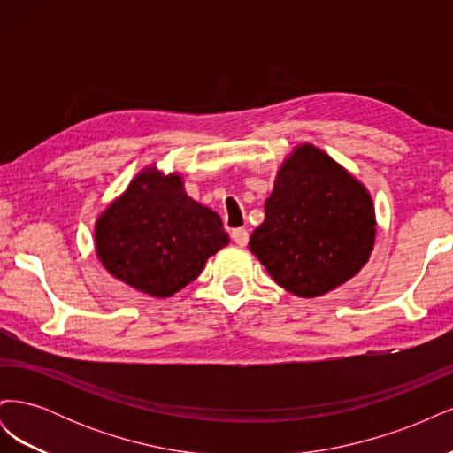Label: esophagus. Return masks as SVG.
I'll return each mask as SVG.
<instances>
[{
  "label": "esophagus",
  "mask_w": 453,
  "mask_h": 453,
  "mask_svg": "<svg viewBox=\"0 0 453 453\" xmlns=\"http://www.w3.org/2000/svg\"><path fill=\"white\" fill-rule=\"evenodd\" d=\"M232 240H234L236 245H240V248H245V245H248V242H250L248 230H245V228H234V230H232Z\"/></svg>",
  "instance_id": "1"
}]
</instances>
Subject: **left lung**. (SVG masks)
Instances as JSON below:
<instances>
[{"instance_id": "left-lung-1", "label": "left lung", "mask_w": 453, "mask_h": 453, "mask_svg": "<svg viewBox=\"0 0 453 453\" xmlns=\"http://www.w3.org/2000/svg\"><path fill=\"white\" fill-rule=\"evenodd\" d=\"M374 240L366 187L323 149L300 143L281 162L250 251L285 291L315 298L359 273Z\"/></svg>"}]
</instances>
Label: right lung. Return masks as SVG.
<instances>
[{"label":"right lung","mask_w":453,"mask_h":453,"mask_svg":"<svg viewBox=\"0 0 453 453\" xmlns=\"http://www.w3.org/2000/svg\"><path fill=\"white\" fill-rule=\"evenodd\" d=\"M230 242L223 221L185 193L180 172L143 168L96 217V255L132 289L168 298L195 281L205 260Z\"/></svg>","instance_id":"1"}]
</instances>
